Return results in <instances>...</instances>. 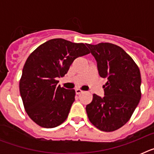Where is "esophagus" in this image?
<instances>
[{
    "label": "esophagus",
    "mask_w": 154,
    "mask_h": 154,
    "mask_svg": "<svg viewBox=\"0 0 154 154\" xmlns=\"http://www.w3.org/2000/svg\"><path fill=\"white\" fill-rule=\"evenodd\" d=\"M75 93L77 94V95H79V94H81V93H83V91L81 90V89H76Z\"/></svg>",
    "instance_id": "1"
}]
</instances>
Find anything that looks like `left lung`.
Listing matches in <instances>:
<instances>
[{"label":"left lung","mask_w":154,"mask_h":154,"mask_svg":"<svg viewBox=\"0 0 154 154\" xmlns=\"http://www.w3.org/2000/svg\"><path fill=\"white\" fill-rule=\"evenodd\" d=\"M97 62L99 75L107 78L104 97L96 94L86 106L91 123L99 130L111 132L127 123L141 98V76L133 58L111 43L86 44Z\"/></svg>","instance_id":"obj_1"}]
</instances>
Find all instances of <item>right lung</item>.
Masks as SVG:
<instances>
[{
    "label": "right lung",
    "instance_id": "1",
    "mask_svg": "<svg viewBox=\"0 0 154 154\" xmlns=\"http://www.w3.org/2000/svg\"><path fill=\"white\" fill-rule=\"evenodd\" d=\"M83 43L51 39L31 53L24 64L19 89L25 111L42 127L54 128L67 119L75 101L74 89L58 85L73 61L89 54Z\"/></svg>",
    "mask_w": 154,
    "mask_h": 154
}]
</instances>
